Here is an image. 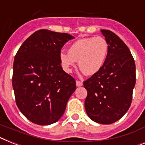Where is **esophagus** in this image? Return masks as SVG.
Here are the masks:
<instances>
[{"label":"esophagus","mask_w":145,"mask_h":145,"mask_svg":"<svg viewBox=\"0 0 145 145\" xmlns=\"http://www.w3.org/2000/svg\"><path fill=\"white\" fill-rule=\"evenodd\" d=\"M76 86H83V82L82 81H80V80H76Z\"/></svg>","instance_id":"esophagus-1"}]
</instances>
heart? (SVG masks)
<instances>
[{"mask_svg":"<svg viewBox=\"0 0 145 145\" xmlns=\"http://www.w3.org/2000/svg\"><path fill=\"white\" fill-rule=\"evenodd\" d=\"M108 51V43L101 36L80 39L69 47V54L60 53L59 60L62 68L68 73L72 72L78 61L79 67L83 72L91 76L103 66Z\"/></svg>","mask_w":145,"mask_h":145,"instance_id":"1","label":"heart"}]
</instances>
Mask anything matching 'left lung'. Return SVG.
<instances>
[{
	"mask_svg": "<svg viewBox=\"0 0 145 145\" xmlns=\"http://www.w3.org/2000/svg\"><path fill=\"white\" fill-rule=\"evenodd\" d=\"M109 51L101 70L83 82L85 109L92 121L110 124L121 118L131 105L136 64L130 49L113 32L101 30Z\"/></svg>",
	"mask_w": 145,
	"mask_h": 145,
	"instance_id": "obj_1",
	"label": "left lung"
}]
</instances>
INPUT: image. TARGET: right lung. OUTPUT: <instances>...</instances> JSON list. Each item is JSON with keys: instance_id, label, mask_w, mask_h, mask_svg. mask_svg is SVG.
<instances>
[{"instance_id": "right-lung-1", "label": "right lung", "mask_w": 145, "mask_h": 145, "mask_svg": "<svg viewBox=\"0 0 145 145\" xmlns=\"http://www.w3.org/2000/svg\"><path fill=\"white\" fill-rule=\"evenodd\" d=\"M74 37L39 30L24 42L14 59L12 87L18 108L39 125L58 121L76 89L74 78L65 72L59 54Z\"/></svg>"}]
</instances>
